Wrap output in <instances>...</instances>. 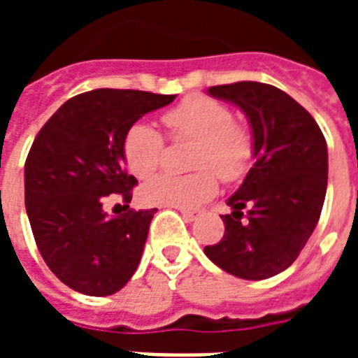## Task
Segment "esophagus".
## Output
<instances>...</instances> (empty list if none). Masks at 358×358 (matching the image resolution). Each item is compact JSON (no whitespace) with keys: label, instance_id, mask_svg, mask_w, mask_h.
<instances>
[{"label":"esophagus","instance_id":"esophagus-1","mask_svg":"<svg viewBox=\"0 0 358 358\" xmlns=\"http://www.w3.org/2000/svg\"><path fill=\"white\" fill-rule=\"evenodd\" d=\"M181 215L188 222H194V220L201 217V210H181Z\"/></svg>","mask_w":358,"mask_h":358}]
</instances>
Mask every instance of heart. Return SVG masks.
<instances>
[{
	"label": "heart",
	"mask_w": 358,
	"mask_h": 358,
	"mask_svg": "<svg viewBox=\"0 0 358 358\" xmlns=\"http://www.w3.org/2000/svg\"><path fill=\"white\" fill-rule=\"evenodd\" d=\"M172 140H194L192 166L201 169L188 176L161 173L140 189L145 204L189 210L213 197L217 176L236 181L245 173L252 156L248 129L233 122V113L220 100L192 94L161 116ZM164 140L148 123H134L123 140V157L136 177L145 179L159 169Z\"/></svg>",
	"instance_id": "b5f03b06"
}]
</instances>
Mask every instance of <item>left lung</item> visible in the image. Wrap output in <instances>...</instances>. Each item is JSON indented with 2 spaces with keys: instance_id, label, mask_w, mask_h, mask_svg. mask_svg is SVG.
I'll return each mask as SVG.
<instances>
[{
  "instance_id": "1",
  "label": "left lung",
  "mask_w": 358,
  "mask_h": 358,
  "mask_svg": "<svg viewBox=\"0 0 358 358\" xmlns=\"http://www.w3.org/2000/svg\"><path fill=\"white\" fill-rule=\"evenodd\" d=\"M208 93L235 103L252 131V157L240 188L220 215L222 240L206 245L215 265L242 280H265L296 262L321 217L328 185L327 140L308 110L262 82L213 85Z\"/></svg>"
}]
</instances>
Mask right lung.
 Returning <instances> with one entry per match:
<instances>
[{"label": "right lung", "mask_w": 358, "mask_h": 358, "mask_svg": "<svg viewBox=\"0 0 358 358\" xmlns=\"http://www.w3.org/2000/svg\"><path fill=\"white\" fill-rule=\"evenodd\" d=\"M176 94L93 90L69 98L44 123L24 163V204L43 260L62 283L85 296H110L140 265L154 210L103 211L109 195L125 206L129 176L123 140L143 115Z\"/></svg>", "instance_id": "add662e5"}]
</instances>
